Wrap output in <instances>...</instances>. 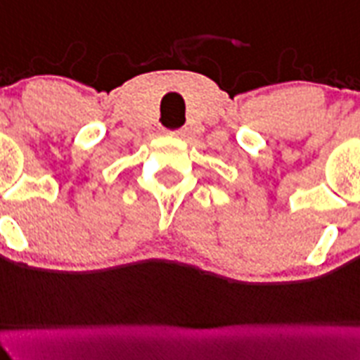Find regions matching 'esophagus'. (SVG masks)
<instances>
[{"instance_id": "obj_1", "label": "esophagus", "mask_w": 360, "mask_h": 360, "mask_svg": "<svg viewBox=\"0 0 360 360\" xmlns=\"http://www.w3.org/2000/svg\"><path fill=\"white\" fill-rule=\"evenodd\" d=\"M168 134H170V136H174V137H183L184 130H183V128H179V130H174V132H168Z\"/></svg>"}]
</instances>
